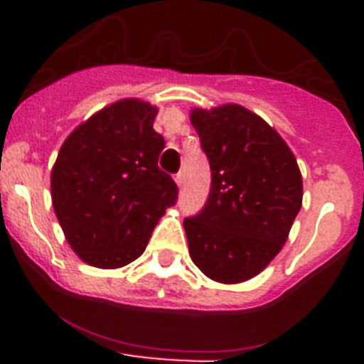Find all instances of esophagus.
Returning <instances> with one entry per match:
<instances>
[{
    "label": "esophagus",
    "mask_w": 364,
    "mask_h": 364,
    "mask_svg": "<svg viewBox=\"0 0 364 364\" xmlns=\"http://www.w3.org/2000/svg\"><path fill=\"white\" fill-rule=\"evenodd\" d=\"M175 182H176V184H178V186L184 184V173H182V171L176 173V175H175Z\"/></svg>",
    "instance_id": "1"
}]
</instances>
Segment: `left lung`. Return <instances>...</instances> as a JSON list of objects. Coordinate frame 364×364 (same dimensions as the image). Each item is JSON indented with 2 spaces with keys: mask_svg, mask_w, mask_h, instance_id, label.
Listing matches in <instances>:
<instances>
[{
  "mask_svg": "<svg viewBox=\"0 0 364 364\" xmlns=\"http://www.w3.org/2000/svg\"><path fill=\"white\" fill-rule=\"evenodd\" d=\"M210 160L204 208L184 218L189 255L217 282L255 277L281 252L301 210L294 153L262 118L240 105L191 112Z\"/></svg>",
  "mask_w": 364,
  "mask_h": 364,
  "instance_id": "1",
  "label": "left lung"
}]
</instances>
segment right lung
Instances as JSON below:
<instances>
[{
	"instance_id": "right-lung-1",
	"label": "right lung",
	"mask_w": 364,
	"mask_h": 364,
	"mask_svg": "<svg viewBox=\"0 0 364 364\" xmlns=\"http://www.w3.org/2000/svg\"><path fill=\"white\" fill-rule=\"evenodd\" d=\"M156 107L122 100L96 112L58 153L53 205L70 247L87 264L122 268L142 255L178 188L159 167L166 140Z\"/></svg>"
}]
</instances>
